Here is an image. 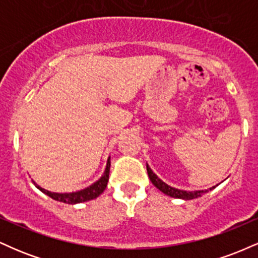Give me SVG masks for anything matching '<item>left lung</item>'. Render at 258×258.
I'll return each mask as SVG.
<instances>
[{
    "label": "left lung",
    "instance_id": "1",
    "mask_svg": "<svg viewBox=\"0 0 258 258\" xmlns=\"http://www.w3.org/2000/svg\"><path fill=\"white\" fill-rule=\"evenodd\" d=\"M147 172H148V176H149V178H150V180H152L153 184L155 185L160 191H162V193L168 195V197H171V198H176V199H183V200L197 199V198L201 197V195L207 193L209 190H212V189L216 188V186H212V188L205 189V190H194V191L180 190V189L173 188V186L166 184L164 180L160 179L159 177L153 172L152 168L149 167V165L148 164H147Z\"/></svg>",
    "mask_w": 258,
    "mask_h": 258
}]
</instances>
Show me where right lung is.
Wrapping results in <instances>:
<instances>
[{"label":"right lung","mask_w":258,"mask_h":258,"mask_svg":"<svg viewBox=\"0 0 258 258\" xmlns=\"http://www.w3.org/2000/svg\"><path fill=\"white\" fill-rule=\"evenodd\" d=\"M109 170H110V158H109L108 161H106V167H105L104 173L102 174V177H100L97 182H94L93 184L87 186V188L81 189V190H78V191H73V193H54V191H49V190H46V189L41 188V186L36 184V182H34V180H32V183H34V185L36 186L38 190H41L42 193L48 195V197L52 198L53 200L75 205V204L85 203V201L96 199V198H98L99 195L105 190L106 185H108V180H109V172H110Z\"/></svg>","instance_id":"1"}]
</instances>
